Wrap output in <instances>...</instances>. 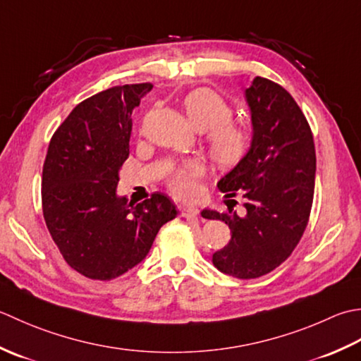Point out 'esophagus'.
I'll use <instances>...</instances> for the list:
<instances>
[{
  "instance_id": "34e87169",
  "label": "esophagus",
  "mask_w": 361,
  "mask_h": 361,
  "mask_svg": "<svg viewBox=\"0 0 361 361\" xmlns=\"http://www.w3.org/2000/svg\"><path fill=\"white\" fill-rule=\"evenodd\" d=\"M178 210L182 218H191L200 213V210H197V207H195V205H178Z\"/></svg>"
}]
</instances>
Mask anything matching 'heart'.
<instances>
[{"label":"heart","mask_w":361,"mask_h":361,"mask_svg":"<svg viewBox=\"0 0 361 361\" xmlns=\"http://www.w3.org/2000/svg\"><path fill=\"white\" fill-rule=\"evenodd\" d=\"M188 120L197 130H207V148L221 166L237 164L251 148L252 135L246 126L232 120L233 107L212 88H196L183 99ZM205 174L201 160H188L168 176L166 187L174 196L190 200L200 191V179Z\"/></svg>","instance_id":"b5f03b06"}]
</instances>
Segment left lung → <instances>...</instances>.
Segmentation results:
<instances>
[{
  "label": "left lung",
  "instance_id": "left-lung-1",
  "mask_svg": "<svg viewBox=\"0 0 361 361\" xmlns=\"http://www.w3.org/2000/svg\"><path fill=\"white\" fill-rule=\"evenodd\" d=\"M254 128L251 149L218 188L246 197L245 215L202 210L207 219H221L231 241L213 254V264L237 279H257L288 259L310 218L316 154L313 134L291 94L267 78L257 76L246 88Z\"/></svg>",
  "mask_w": 361,
  "mask_h": 361
}]
</instances>
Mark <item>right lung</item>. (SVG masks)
<instances>
[{
    "label": "right lung",
    "instance_id": "add662e5",
    "mask_svg": "<svg viewBox=\"0 0 361 361\" xmlns=\"http://www.w3.org/2000/svg\"><path fill=\"white\" fill-rule=\"evenodd\" d=\"M151 82L107 88L84 99L51 137L42 174V209L70 267L93 281L128 273L149 252L174 204L161 193L140 204L116 196L129 157L130 115Z\"/></svg>",
    "mask_w": 361,
    "mask_h": 361
}]
</instances>
